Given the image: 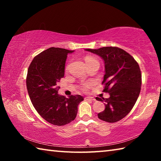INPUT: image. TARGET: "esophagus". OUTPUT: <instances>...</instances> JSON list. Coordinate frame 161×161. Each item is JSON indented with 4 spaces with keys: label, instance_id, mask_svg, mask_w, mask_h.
Returning a JSON list of instances; mask_svg holds the SVG:
<instances>
[{
    "label": "esophagus",
    "instance_id": "1",
    "mask_svg": "<svg viewBox=\"0 0 161 161\" xmlns=\"http://www.w3.org/2000/svg\"><path fill=\"white\" fill-rule=\"evenodd\" d=\"M85 99H86V100H89V101H92V102H94V101H96V99H95L94 98H93V97H85Z\"/></svg>",
    "mask_w": 161,
    "mask_h": 161
}]
</instances>
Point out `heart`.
<instances>
[{
	"label": "heart",
	"instance_id": "b5f03b06",
	"mask_svg": "<svg viewBox=\"0 0 161 161\" xmlns=\"http://www.w3.org/2000/svg\"><path fill=\"white\" fill-rule=\"evenodd\" d=\"M94 59V58H89V57H88V58H86V61H87V60H89V59ZM88 86H89V84H84V85L83 86V89H84V90H86L87 88H88Z\"/></svg>",
	"mask_w": 161,
	"mask_h": 161
}]
</instances>
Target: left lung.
Wrapping results in <instances>:
<instances>
[{
	"instance_id": "obj_1",
	"label": "left lung",
	"mask_w": 161,
	"mask_h": 161,
	"mask_svg": "<svg viewBox=\"0 0 161 161\" xmlns=\"http://www.w3.org/2000/svg\"><path fill=\"white\" fill-rule=\"evenodd\" d=\"M84 50L97 54L104 63L103 92L109 93L110 97L108 99L96 98L105 105V109L98 114V118L109 123L119 121L130 112L139 96L141 86L139 65L131 55L119 47Z\"/></svg>"
}]
</instances>
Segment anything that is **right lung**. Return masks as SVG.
I'll return each instance as SVG.
<instances>
[{
  "mask_svg": "<svg viewBox=\"0 0 161 161\" xmlns=\"http://www.w3.org/2000/svg\"><path fill=\"white\" fill-rule=\"evenodd\" d=\"M50 47L37 54L30 64L26 84L31 102L37 113L49 123L64 126L76 118L81 95L66 98L58 94L60 79L64 75L67 54L74 53Z\"/></svg>",
  "mask_w": 161,
  "mask_h": 161,
  "instance_id": "add662e5",
  "label": "right lung"
}]
</instances>
